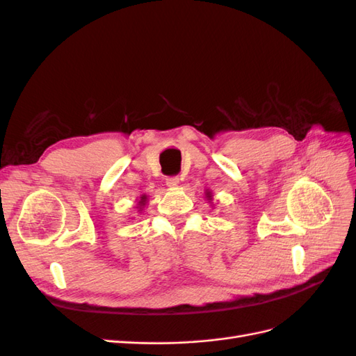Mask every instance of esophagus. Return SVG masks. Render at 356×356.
I'll return each instance as SVG.
<instances>
[{
	"mask_svg": "<svg viewBox=\"0 0 356 356\" xmlns=\"http://www.w3.org/2000/svg\"><path fill=\"white\" fill-rule=\"evenodd\" d=\"M178 184H179V178H178L177 175L168 177V178H166V186H169V187H177Z\"/></svg>",
	"mask_w": 356,
	"mask_h": 356,
	"instance_id": "1",
	"label": "esophagus"
}]
</instances>
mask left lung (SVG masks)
Returning <instances> with one entry per match:
<instances>
[{
    "instance_id": "obj_1",
    "label": "left lung",
    "mask_w": 356,
    "mask_h": 356,
    "mask_svg": "<svg viewBox=\"0 0 356 356\" xmlns=\"http://www.w3.org/2000/svg\"><path fill=\"white\" fill-rule=\"evenodd\" d=\"M207 196H208V197H211V195H209V193H208V195H207Z\"/></svg>"
}]
</instances>
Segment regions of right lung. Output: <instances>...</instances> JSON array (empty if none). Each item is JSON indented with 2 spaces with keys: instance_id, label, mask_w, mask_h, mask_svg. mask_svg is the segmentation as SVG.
I'll use <instances>...</instances> for the list:
<instances>
[{
  "instance_id": "1",
  "label": "right lung",
  "mask_w": 356,
  "mask_h": 356,
  "mask_svg": "<svg viewBox=\"0 0 356 356\" xmlns=\"http://www.w3.org/2000/svg\"><path fill=\"white\" fill-rule=\"evenodd\" d=\"M145 199H147V197H145V196H143V197H141V200H139V203L144 204V203H145Z\"/></svg>"
}]
</instances>
